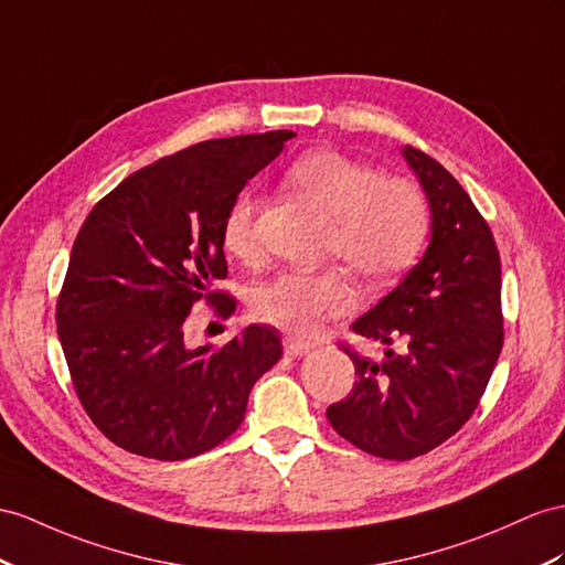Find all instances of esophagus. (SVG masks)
<instances>
[{
    "instance_id": "obj_1",
    "label": "esophagus",
    "mask_w": 565,
    "mask_h": 565,
    "mask_svg": "<svg viewBox=\"0 0 565 565\" xmlns=\"http://www.w3.org/2000/svg\"><path fill=\"white\" fill-rule=\"evenodd\" d=\"M284 351H286V355L300 358V355H308L312 351V343L310 341H300L296 337H286L284 339Z\"/></svg>"
}]
</instances>
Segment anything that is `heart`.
<instances>
[{"mask_svg":"<svg viewBox=\"0 0 565 565\" xmlns=\"http://www.w3.org/2000/svg\"><path fill=\"white\" fill-rule=\"evenodd\" d=\"M286 177L331 216L324 255L339 259L367 291L396 281L420 255L429 234V202L417 183L384 177L339 150L300 154ZM257 210V198L243 191L222 220L224 250L245 265L259 259ZM351 306L353 288L334 267L281 271L253 296L257 320L296 337L312 334L327 317Z\"/></svg>","mask_w":565,"mask_h":565,"instance_id":"obj_1","label":"heart"}]
</instances>
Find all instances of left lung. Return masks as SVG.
<instances>
[{"label": "left lung", "mask_w": 565, "mask_h": 565, "mask_svg": "<svg viewBox=\"0 0 565 565\" xmlns=\"http://www.w3.org/2000/svg\"><path fill=\"white\" fill-rule=\"evenodd\" d=\"M431 210L425 257L351 324L386 345L355 365L353 392L327 408L345 441L386 460L429 454L470 420L503 345L501 257L480 210L437 159L406 145Z\"/></svg>", "instance_id": "8db88e82"}]
</instances>
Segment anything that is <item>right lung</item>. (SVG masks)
<instances>
[{"label":"right lung","instance_id":"right-lung-1","mask_svg":"<svg viewBox=\"0 0 565 565\" xmlns=\"http://www.w3.org/2000/svg\"><path fill=\"white\" fill-rule=\"evenodd\" d=\"M291 131L216 138L134 171L90 210L56 300V331L83 411L136 456L185 460L234 434L253 384L279 363L277 329L250 324L212 351L188 349L198 302L226 279L222 220Z\"/></svg>","mask_w":565,"mask_h":565}]
</instances>
